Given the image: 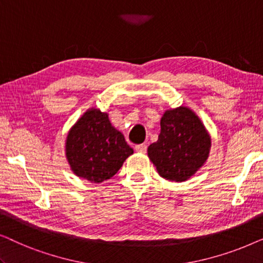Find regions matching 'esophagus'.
<instances>
[{"label": "esophagus", "mask_w": 263, "mask_h": 263, "mask_svg": "<svg viewBox=\"0 0 263 263\" xmlns=\"http://www.w3.org/2000/svg\"><path fill=\"white\" fill-rule=\"evenodd\" d=\"M135 151L139 153H146L147 151V145L146 143H141V145H136L135 146Z\"/></svg>", "instance_id": "obj_1"}]
</instances>
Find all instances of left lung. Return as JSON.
I'll list each match as a JSON object with an SVG mask.
<instances>
[{
    "label": "left lung",
    "mask_w": 263,
    "mask_h": 263,
    "mask_svg": "<svg viewBox=\"0 0 263 263\" xmlns=\"http://www.w3.org/2000/svg\"><path fill=\"white\" fill-rule=\"evenodd\" d=\"M210 149L211 136L202 122L189 107L179 106L165 111L158 141L147 152L161 177L184 182L206 163Z\"/></svg>",
    "instance_id": "8db88e82"
}]
</instances>
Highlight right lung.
<instances>
[{"instance_id":"right-lung-1","label":"right lung","mask_w":263,"mask_h":263,"mask_svg":"<svg viewBox=\"0 0 263 263\" xmlns=\"http://www.w3.org/2000/svg\"><path fill=\"white\" fill-rule=\"evenodd\" d=\"M133 153L107 114L95 107L86 111L67 135L66 157L71 171L91 183L110 179Z\"/></svg>"}]
</instances>
